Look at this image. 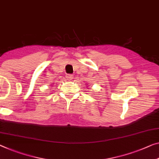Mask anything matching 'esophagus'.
I'll list each match as a JSON object with an SVG mask.
<instances>
[{
  "label": "esophagus",
  "instance_id": "34e87169",
  "mask_svg": "<svg viewBox=\"0 0 159 159\" xmlns=\"http://www.w3.org/2000/svg\"><path fill=\"white\" fill-rule=\"evenodd\" d=\"M66 78H67L68 80H72L73 75H71V74H67V75H66Z\"/></svg>",
  "mask_w": 159,
  "mask_h": 159
}]
</instances>
